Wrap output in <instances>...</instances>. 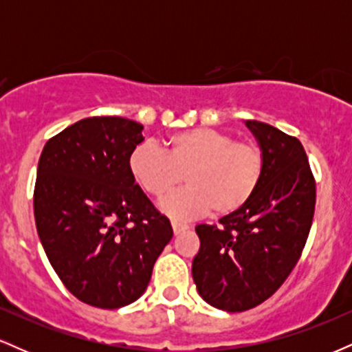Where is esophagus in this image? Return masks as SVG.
Listing matches in <instances>:
<instances>
[{
  "label": "esophagus",
  "mask_w": 352,
  "mask_h": 352,
  "mask_svg": "<svg viewBox=\"0 0 352 352\" xmlns=\"http://www.w3.org/2000/svg\"><path fill=\"white\" fill-rule=\"evenodd\" d=\"M172 228H173V233H175V235H179V233L185 232V230H188L190 227H188L187 223H182V221L173 220V221H172Z\"/></svg>",
  "instance_id": "esophagus-1"
}]
</instances>
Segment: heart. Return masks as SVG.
Segmentation results:
<instances>
[{
  "label": "heart",
  "mask_w": 352,
  "mask_h": 352,
  "mask_svg": "<svg viewBox=\"0 0 352 352\" xmlns=\"http://www.w3.org/2000/svg\"><path fill=\"white\" fill-rule=\"evenodd\" d=\"M137 184L151 195H167L185 180L187 188L162 201L175 218H190L212 210L227 217L243 208L260 188L265 153L252 140H235L228 132L195 127L164 139V152L152 144L137 145L129 157Z\"/></svg>",
  "instance_id": "heart-1"
}]
</instances>
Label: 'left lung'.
Wrapping results in <instances>:
<instances>
[{"label":"left lung","mask_w":352,"mask_h":352,"mask_svg":"<svg viewBox=\"0 0 352 352\" xmlns=\"http://www.w3.org/2000/svg\"><path fill=\"white\" fill-rule=\"evenodd\" d=\"M265 153L260 188L243 208L217 225H197L200 250L192 263L199 294L228 313L268 300L300 260L316 205V182L296 137L246 120Z\"/></svg>","instance_id":"1"}]
</instances>
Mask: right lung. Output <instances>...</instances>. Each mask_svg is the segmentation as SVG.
Listing matches in <instances>:
<instances>
[{
    "instance_id": "add662e5",
    "label": "right lung",
    "mask_w": 352,
    "mask_h": 352,
    "mask_svg": "<svg viewBox=\"0 0 352 352\" xmlns=\"http://www.w3.org/2000/svg\"><path fill=\"white\" fill-rule=\"evenodd\" d=\"M142 124L87 117L44 145L34 185V220L44 252L69 292L117 309L142 296L173 230L129 168Z\"/></svg>"
}]
</instances>
